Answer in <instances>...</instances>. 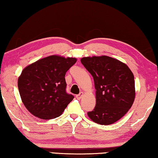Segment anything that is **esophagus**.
I'll use <instances>...</instances> for the list:
<instances>
[{
    "label": "esophagus",
    "mask_w": 158,
    "mask_h": 158,
    "mask_svg": "<svg viewBox=\"0 0 158 158\" xmlns=\"http://www.w3.org/2000/svg\"><path fill=\"white\" fill-rule=\"evenodd\" d=\"M82 96H83V92H81V93L79 94L76 95V98H77V99H78V100H80V99L82 98Z\"/></svg>",
    "instance_id": "1"
}]
</instances>
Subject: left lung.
Here are the masks:
<instances>
[{
  "mask_svg": "<svg viewBox=\"0 0 158 158\" xmlns=\"http://www.w3.org/2000/svg\"><path fill=\"white\" fill-rule=\"evenodd\" d=\"M81 63L92 75L96 106L87 114L95 123L110 125L123 117L132 106L134 76L128 66L108 56L83 57Z\"/></svg>",
  "mask_w": 158,
  "mask_h": 158,
  "instance_id": "left-lung-1",
  "label": "left lung"
}]
</instances>
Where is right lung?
I'll use <instances>...</instances> for the list:
<instances>
[{"label": "right lung", "instance_id": "obj_1", "mask_svg": "<svg viewBox=\"0 0 158 158\" xmlns=\"http://www.w3.org/2000/svg\"><path fill=\"white\" fill-rule=\"evenodd\" d=\"M76 58L51 55L25 68L18 79L22 102L35 117L51 119L62 114L74 96L66 91L65 74Z\"/></svg>", "mask_w": 158, "mask_h": 158}]
</instances>
